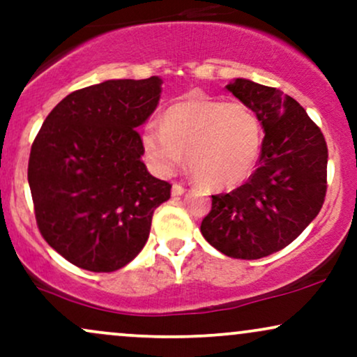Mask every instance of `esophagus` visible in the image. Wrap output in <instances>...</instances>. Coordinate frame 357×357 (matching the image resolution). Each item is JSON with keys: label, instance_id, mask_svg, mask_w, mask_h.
Instances as JSON below:
<instances>
[{"label": "esophagus", "instance_id": "34e87169", "mask_svg": "<svg viewBox=\"0 0 357 357\" xmlns=\"http://www.w3.org/2000/svg\"><path fill=\"white\" fill-rule=\"evenodd\" d=\"M184 192H186V188L183 186V184H173V190H171V195L173 196H183Z\"/></svg>", "mask_w": 357, "mask_h": 357}]
</instances>
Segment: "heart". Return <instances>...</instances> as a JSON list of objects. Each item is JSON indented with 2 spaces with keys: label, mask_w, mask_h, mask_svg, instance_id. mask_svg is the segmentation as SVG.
Listing matches in <instances>:
<instances>
[{
  "label": "heart",
  "mask_w": 357,
  "mask_h": 357,
  "mask_svg": "<svg viewBox=\"0 0 357 357\" xmlns=\"http://www.w3.org/2000/svg\"><path fill=\"white\" fill-rule=\"evenodd\" d=\"M264 127L252 109L238 102L191 96L165 110L161 127L149 124L142 147L158 174L171 176L184 165L210 190H228L255 169Z\"/></svg>",
  "instance_id": "obj_1"
}]
</instances>
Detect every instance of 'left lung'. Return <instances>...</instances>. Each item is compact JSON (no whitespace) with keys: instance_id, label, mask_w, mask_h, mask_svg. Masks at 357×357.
<instances>
[{"instance_id":"left-lung-1","label":"left lung","mask_w":357,"mask_h":357,"mask_svg":"<svg viewBox=\"0 0 357 357\" xmlns=\"http://www.w3.org/2000/svg\"><path fill=\"white\" fill-rule=\"evenodd\" d=\"M260 119L264 144L255 173L231 192L213 196L204 240L243 260L272 255L301 235L326 198L327 146L296 99L248 79L225 87Z\"/></svg>"}]
</instances>
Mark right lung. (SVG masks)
I'll return each mask as SVG.
<instances>
[{
	"label": "right lung",
	"instance_id": "add662e5",
	"mask_svg": "<svg viewBox=\"0 0 357 357\" xmlns=\"http://www.w3.org/2000/svg\"><path fill=\"white\" fill-rule=\"evenodd\" d=\"M162 79L105 80L65 97L31 146L28 184L43 238L90 272L129 264L149 238L171 184L142 162L137 129L158 107Z\"/></svg>",
	"mask_w": 357,
	"mask_h": 357
}]
</instances>
